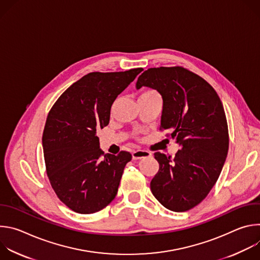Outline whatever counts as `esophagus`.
Masks as SVG:
<instances>
[{
	"label": "esophagus",
	"mask_w": 260,
	"mask_h": 260,
	"mask_svg": "<svg viewBox=\"0 0 260 260\" xmlns=\"http://www.w3.org/2000/svg\"><path fill=\"white\" fill-rule=\"evenodd\" d=\"M151 156V153L147 150H136L133 152V159H141Z\"/></svg>",
	"instance_id": "1"
}]
</instances>
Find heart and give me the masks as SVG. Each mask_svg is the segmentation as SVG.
<instances>
[{
	"label": "heart",
	"instance_id": "b5f03b06",
	"mask_svg": "<svg viewBox=\"0 0 260 260\" xmlns=\"http://www.w3.org/2000/svg\"><path fill=\"white\" fill-rule=\"evenodd\" d=\"M155 95H159L156 90H154V89H145L144 91L141 92L139 98H148V96H155Z\"/></svg>",
	"mask_w": 260,
	"mask_h": 260
}]
</instances>
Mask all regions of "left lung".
Instances as JSON below:
<instances>
[{"label":"left lung","instance_id":"1","mask_svg":"<svg viewBox=\"0 0 260 260\" xmlns=\"http://www.w3.org/2000/svg\"><path fill=\"white\" fill-rule=\"evenodd\" d=\"M156 89L164 107L159 131L183 148L175 157L155 152L159 169L150 183L155 199L174 212L202 203L217 182L229 151V126L215 89L196 73L180 66L146 70L137 88Z\"/></svg>","mask_w":260,"mask_h":260}]
</instances>
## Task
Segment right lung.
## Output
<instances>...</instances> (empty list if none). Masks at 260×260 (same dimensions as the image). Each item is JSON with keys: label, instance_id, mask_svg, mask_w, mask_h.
Segmentation results:
<instances>
[{"label": "right lung", "instance_id": "obj_1", "mask_svg": "<svg viewBox=\"0 0 260 260\" xmlns=\"http://www.w3.org/2000/svg\"><path fill=\"white\" fill-rule=\"evenodd\" d=\"M142 70L89 73L49 111L42 137L46 173L57 198L74 212H99L117 194L132 154L104 155L96 131L108 125L111 106Z\"/></svg>", "mask_w": 260, "mask_h": 260}]
</instances>
